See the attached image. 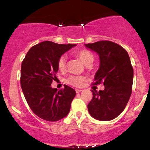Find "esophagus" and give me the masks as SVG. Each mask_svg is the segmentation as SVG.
Listing matches in <instances>:
<instances>
[{
	"label": "esophagus",
	"mask_w": 150,
	"mask_h": 150,
	"mask_svg": "<svg viewBox=\"0 0 150 150\" xmlns=\"http://www.w3.org/2000/svg\"><path fill=\"white\" fill-rule=\"evenodd\" d=\"M75 92H76V93H80V92H82V89H75Z\"/></svg>",
	"instance_id": "1"
}]
</instances>
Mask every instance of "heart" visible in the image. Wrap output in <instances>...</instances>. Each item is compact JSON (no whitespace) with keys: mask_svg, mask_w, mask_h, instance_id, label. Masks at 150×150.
Masks as SVG:
<instances>
[{"mask_svg":"<svg viewBox=\"0 0 150 150\" xmlns=\"http://www.w3.org/2000/svg\"><path fill=\"white\" fill-rule=\"evenodd\" d=\"M75 56H77L82 61V63L86 66H91L94 63V54L90 51L87 49H81L75 53ZM67 56L63 54L60 56L58 61V68L61 71H64L66 68ZM85 80V77L80 75H70L66 79V83L68 85L74 86V87H80L82 82Z\"/></svg>","mask_w":150,"mask_h":150,"instance_id":"b5f03b06","label":"heart"}]
</instances>
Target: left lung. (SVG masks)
Masks as SVG:
<instances>
[{"label": "left lung", "instance_id": "obj_1", "mask_svg": "<svg viewBox=\"0 0 150 150\" xmlns=\"http://www.w3.org/2000/svg\"><path fill=\"white\" fill-rule=\"evenodd\" d=\"M97 52L100 66L92 85L104 84L99 92L92 90L93 97L87 105L93 118L107 121L114 119L123 112L132 93L133 68L126 50L116 43L99 41L85 44Z\"/></svg>", "mask_w": 150, "mask_h": 150}]
</instances>
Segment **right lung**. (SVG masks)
Wrapping results in <instances>:
<instances>
[{"mask_svg":"<svg viewBox=\"0 0 150 150\" xmlns=\"http://www.w3.org/2000/svg\"><path fill=\"white\" fill-rule=\"evenodd\" d=\"M75 46L45 41L32 46L22 61L20 84L26 101L38 117L47 121L66 116L76 94L68 85L59 91L51 86L57 78L58 58Z\"/></svg>","mask_w":150,"mask_h":150,"instance_id":"1","label":"right lung"}]
</instances>
